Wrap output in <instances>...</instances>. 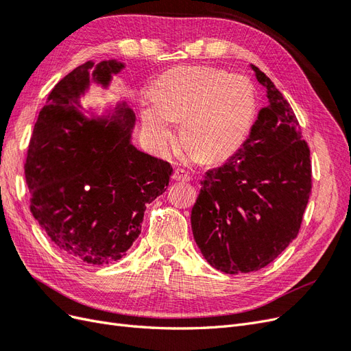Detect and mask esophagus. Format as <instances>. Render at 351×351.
<instances>
[{
    "instance_id": "obj_1",
    "label": "esophagus",
    "mask_w": 351,
    "mask_h": 351,
    "mask_svg": "<svg viewBox=\"0 0 351 351\" xmlns=\"http://www.w3.org/2000/svg\"><path fill=\"white\" fill-rule=\"evenodd\" d=\"M173 180L174 182H189L190 176L186 171H183V169H176L173 174Z\"/></svg>"
}]
</instances>
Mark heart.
Wrapping results in <instances>:
<instances>
[{"label":"heart","mask_w":351,"mask_h":351,"mask_svg":"<svg viewBox=\"0 0 351 351\" xmlns=\"http://www.w3.org/2000/svg\"><path fill=\"white\" fill-rule=\"evenodd\" d=\"M152 99L142 108L149 143L159 154L167 152L174 137L173 123L182 121L180 137L187 152L205 162L222 161L239 149L258 105L250 79L209 66L167 71L155 82Z\"/></svg>","instance_id":"obj_1"}]
</instances>
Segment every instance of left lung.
Returning <instances> with one entry per match:
<instances>
[{
	"mask_svg": "<svg viewBox=\"0 0 351 351\" xmlns=\"http://www.w3.org/2000/svg\"><path fill=\"white\" fill-rule=\"evenodd\" d=\"M268 105L240 149L202 180L192 209L195 241L226 274L265 268L297 237L312 190L311 151L290 104L252 66Z\"/></svg>",
	"mask_w": 351,
	"mask_h": 351,
	"instance_id": "obj_1",
	"label": "left lung"
}]
</instances>
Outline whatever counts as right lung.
Instances as JSON below:
<instances>
[{"label": "right lung", "instance_id": "obj_1", "mask_svg": "<svg viewBox=\"0 0 351 351\" xmlns=\"http://www.w3.org/2000/svg\"><path fill=\"white\" fill-rule=\"evenodd\" d=\"M120 61L74 69L48 95L25 164L30 212L67 258L89 265L121 259L139 237L146 205L173 174L167 161L136 149L134 112L119 104L88 119L80 97L92 83L108 88Z\"/></svg>", "mask_w": 351, "mask_h": 351}]
</instances>
